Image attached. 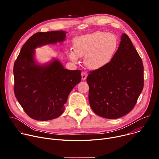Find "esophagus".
<instances>
[{"instance_id": "obj_1", "label": "esophagus", "mask_w": 159, "mask_h": 159, "mask_svg": "<svg viewBox=\"0 0 159 159\" xmlns=\"http://www.w3.org/2000/svg\"><path fill=\"white\" fill-rule=\"evenodd\" d=\"M87 74L86 72H82V79L83 80H85L87 79Z\"/></svg>"}]
</instances>
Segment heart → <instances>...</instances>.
Returning a JSON list of instances; mask_svg holds the SVG:
<instances>
[{
    "mask_svg": "<svg viewBox=\"0 0 159 159\" xmlns=\"http://www.w3.org/2000/svg\"><path fill=\"white\" fill-rule=\"evenodd\" d=\"M118 47V39L112 33L97 31L77 36L74 39V51L70 58L77 61L85 57V63L90 69H98L106 65L114 57Z\"/></svg>",
    "mask_w": 159,
    "mask_h": 159,
    "instance_id": "obj_1",
    "label": "heart"
}]
</instances>
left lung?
<instances>
[{"label":"left lung","instance_id":"obj_1","mask_svg":"<svg viewBox=\"0 0 159 159\" xmlns=\"http://www.w3.org/2000/svg\"><path fill=\"white\" fill-rule=\"evenodd\" d=\"M143 82L142 60L129 38L123 33L111 61L87 76L90 107L101 117L121 118L135 106Z\"/></svg>","mask_w":159,"mask_h":159}]
</instances>
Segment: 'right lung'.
I'll list each match as a JSON object with an SVG mask.
<instances>
[{"label": "right lung", "instance_id": "right-lung-1", "mask_svg": "<svg viewBox=\"0 0 159 159\" xmlns=\"http://www.w3.org/2000/svg\"><path fill=\"white\" fill-rule=\"evenodd\" d=\"M66 33L55 31L34 34L22 46L14 63L15 96L34 120L48 121L60 116L71 90L81 80L80 70L65 69L58 59L41 65L34 58L36 48L61 43Z\"/></svg>", "mask_w": 159, "mask_h": 159}]
</instances>
